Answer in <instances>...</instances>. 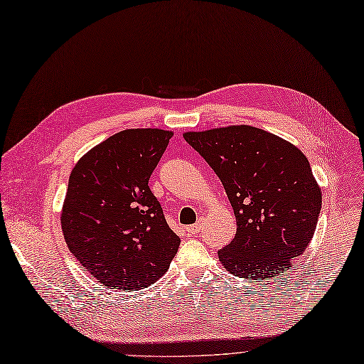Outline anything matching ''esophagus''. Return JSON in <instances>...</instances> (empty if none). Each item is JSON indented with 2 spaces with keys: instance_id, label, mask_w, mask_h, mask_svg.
I'll use <instances>...</instances> for the list:
<instances>
[{
  "instance_id": "34e87169",
  "label": "esophagus",
  "mask_w": 364,
  "mask_h": 364,
  "mask_svg": "<svg viewBox=\"0 0 364 364\" xmlns=\"http://www.w3.org/2000/svg\"><path fill=\"white\" fill-rule=\"evenodd\" d=\"M204 222H205V219H204V218H199L196 224L189 225V227H186V231L189 232V234H198L199 231L203 230V227H204Z\"/></svg>"
}]
</instances>
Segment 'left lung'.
<instances>
[{"label": "left lung", "instance_id": "left-lung-1", "mask_svg": "<svg viewBox=\"0 0 364 364\" xmlns=\"http://www.w3.org/2000/svg\"><path fill=\"white\" fill-rule=\"evenodd\" d=\"M183 136L216 172L236 216V236L219 250L220 263L240 278L278 279L306 251L319 219L322 192L307 157L250 125Z\"/></svg>", "mask_w": 364, "mask_h": 364}]
</instances>
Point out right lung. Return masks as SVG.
I'll return each mask as SVG.
<instances>
[{"mask_svg": "<svg viewBox=\"0 0 364 364\" xmlns=\"http://www.w3.org/2000/svg\"><path fill=\"white\" fill-rule=\"evenodd\" d=\"M172 132L133 128L78 160L68 183L62 231L69 251L107 289L139 290L168 271L180 237L148 181Z\"/></svg>", "mask_w": 364, "mask_h": 364, "instance_id": "1", "label": "right lung"}]
</instances>
